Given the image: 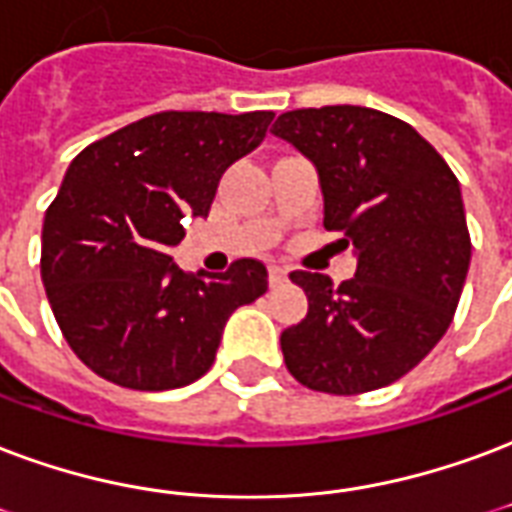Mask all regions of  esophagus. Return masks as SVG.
Wrapping results in <instances>:
<instances>
[{
  "instance_id": "esophagus-1",
  "label": "esophagus",
  "mask_w": 512,
  "mask_h": 512,
  "mask_svg": "<svg viewBox=\"0 0 512 512\" xmlns=\"http://www.w3.org/2000/svg\"><path fill=\"white\" fill-rule=\"evenodd\" d=\"M268 282L271 287H279L282 282H287V271L282 266H268Z\"/></svg>"
}]
</instances>
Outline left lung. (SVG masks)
<instances>
[{"label": "left lung", "mask_w": 512, "mask_h": 512, "mask_svg": "<svg viewBox=\"0 0 512 512\" xmlns=\"http://www.w3.org/2000/svg\"><path fill=\"white\" fill-rule=\"evenodd\" d=\"M271 132L317 168L325 230L358 255L339 287L290 274L309 312L282 331L287 372L333 396L385 388L434 350L456 314L472 257L458 179L407 121L374 108L287 111Z\"/></svg>", "instance_id": "1"}]
</instances>
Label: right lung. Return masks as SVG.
Here are the masks:
<instances>
[{
    "label": "right lung",
    "mask_w": 512,
    "mask_h": 512,
    "mask_svg": "<svg viewBox=\"0 0 512 512\" xmlns=\"http://www.w3.org/2000/svg\"><path fill=\"white\" fill-rule=\"evenodd\" d=\"M271 111H162L70 162L43 222L45 295L94 374L170 391L211 369L225 323L268 290L260 260L187 274L170 249L184 217H206L219 179L266 138Z\"/></svg>",
    "instance_id": "add662e5"
}]
</instances>
